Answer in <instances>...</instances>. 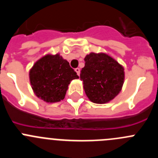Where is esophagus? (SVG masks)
<instances>
[{
    "label": "esophagus",
    "instance_id": "34e87169",
    "mask_svg": "<svg viewBox=\"0 0 158 158\" xmlns=\"http://www.w3.org/2000/svg\"><path fill=\"white\" fill-rule=\"evenodd\" d=\"M75 71H76L77 74L78 76L80 75V69H79V68H76V69H75Z\"/></svg>",
    "mask_w": 158,
    "mask_h": 158
}]
</instances>
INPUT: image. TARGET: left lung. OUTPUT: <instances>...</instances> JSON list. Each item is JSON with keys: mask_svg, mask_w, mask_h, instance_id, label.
Returning <instances> with one entry per match:
<instances>
[{"mask_svg": "<svg viewBox=\"0 0 158 158\" xmlns=\"http://www.w3.org/2000/svg\"><path fill=\"white\" fill-rule=\"evenodd\" d=\"M85 63L80 78L89 100L103 104L114 99L122 89L124 67L114 58L102 52L87 55Z\"/></svg>", "mask_w": 158, "mask_h": 158, "instance_id": "8db88e82", "label": "left lung"}]
</instances>
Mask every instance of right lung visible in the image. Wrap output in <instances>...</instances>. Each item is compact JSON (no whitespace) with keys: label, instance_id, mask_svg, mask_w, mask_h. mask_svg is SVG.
Segmentation results:
<instances>
[{"label":"right lung","instance_id":"1","mask_svg":"<svg viewBox=\"0 0 158 158\" xmlns=\"http://www.w3.org/2000/svg\"><path fill=\"white\" fill-rule=\"evenodd\" d=\"M30 81L34 94L46 102H57L65 98L68 85L79 77L59 54H47L30 69Z\"/></svg>","mask_w":158,"mask_h":158}]
</instances>
